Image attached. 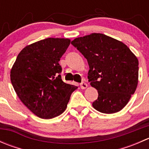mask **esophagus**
<instances>
[{
    "label": "esophagus",
    "mask_w": 149,
    "mask_h": 149,
    "mask_svg": "<svg viewBox=\"0 0 149 149\" xmlns=\"http://www.w3.org/2000/svg\"><path fill=\"white\" fill-rule=\"evenodd\" d=\"M80 87L82 89H85L87 87V84L85 83V82H81V83L80 84Z\"/></svg>",
    "instance_id": "1"
}]
</instances>
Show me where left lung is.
Segmentation results:
<instances>
[{
    "label": "left lung",
    "mask_w": 149,
    "mask_h": 149,
    "mask_svg": "<svg viewBox=\"0 0 149 149\" xmlns=\"http://www.w3.org/2000/svg\"><path fill=\"white\" fill-rule=\"evenodd\" d=\"M73 45L87 60L88 81L98 91L92 103L97 111H120L135 93L139 82V61L127 45L100 33L76 38Z\"/></svg>",
    "instance_id": "obj_1"
}]
</instances>
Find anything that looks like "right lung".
Here are the masks:
<instances>
[{
    "label": "right lung",
    "instance_id": "add662e5",
    "mask_svg": "<svg viewBox=\"0 0 149 149\" xmlns=\"http://www.w3.org/2000/svg\"><path fill=\"white\" fill-rule=\"evenodd\" d=\"M64 38H47L25 47L10 70L16 94L31 112L42 119L61 115L78 88L63 81L59 61L70 45Z\"/></svg>",
    "mask_w": 149,
    "mask_h": 149
}]
</instances>
